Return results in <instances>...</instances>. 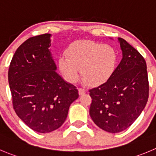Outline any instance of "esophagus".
<instances>
[{
  "instance_id": "esophagus-1",
  "label": "esophagus",
  "mask_w": 156,
  "mask_h": 156,
  "mask_svg": "<svg viewBox=\"0 0 156 156\" xmlns=\"http://www.w3.org/2000/svg\"><path fill=\"white\" fill-rule=\"evenodd\" d=\"M79 94L80 95V96H82V95H83L84 93H86V91H85V90H84V89H83V88H79Z\"/></svg>"
}]
</instances>
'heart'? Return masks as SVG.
Masks as SVG:
<instances>
[{
  "label": "heart",
  "instance_id": "b5f03b06",
  "mask_svg": "<svg viewBox=\"0 0 156 156\" xmlns=\"http://www.w3.org/2000/svg\"><path fill=\"white\" fill-rule=\"evenodd\" d=\"M116 53L111 46L92 41L74 43L66 50V57L58 59V66L65 79L76 83L81 69L83 80L90 86L107 82L115 71Z\"/></svg>",
  "mask_w": 156,
  "mask_h": 156
}]
</instances>
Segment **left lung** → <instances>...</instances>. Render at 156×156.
<instances>
[{
  "mask_svg": "<svg viewBox=\"0 0 156 156\" xmlns=\"http://www.w3.org/2000/svg\"><path fill=\"white\" fill-rule=\"evenodd\" d=\"M121 62L110 79L90 90V115L97 126L108 133L126 129L136 121L149 98V80L145 59L122 38H118Z\"/></svg>",
  "mask_w": 156,
  "mask_h": 156,
  "instance_id": "1",
  "label": "left lung"
}]
</instances>
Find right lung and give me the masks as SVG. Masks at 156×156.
Wrapping results in <instances>:
<instances>
[{
  "mask_svg": "<svg viewBox=\"0 0 156 156\" xmlns=\"http://www.w3.org/2000/svg\"><path fill=\"white\" fill-rule=\"evenodd\" d=\"M51 34L27 40L10 62L8 82L13 107L31 129L47 133L60 128L78 90L57 73L49 47Z\"/></svg>",
  "mask_w": 156,
  "mask_h": 156,
  "instance_id": "1",
  "label": "right lung"
}]
</instances>
